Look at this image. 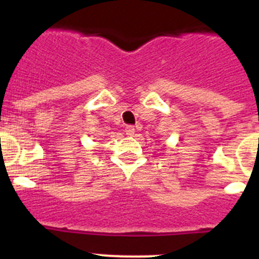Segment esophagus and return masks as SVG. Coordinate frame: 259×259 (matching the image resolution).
<instances>
[{
	"label": "esophagus",
	"instance_id": "1",
	"mask_svg": "<svg viewBox=\"0 0 259 259\" xmlns=\"http://www.w3.org/2000/svg\"><path fill=\"white\" fill-rule=\"evenodd\" d=\"M125 135H128V136H134L135 135L134 125H127V127H125Z\"/></svg>",
	"mask_w": 259,
	"mask_h": 259
}]
</instances>
